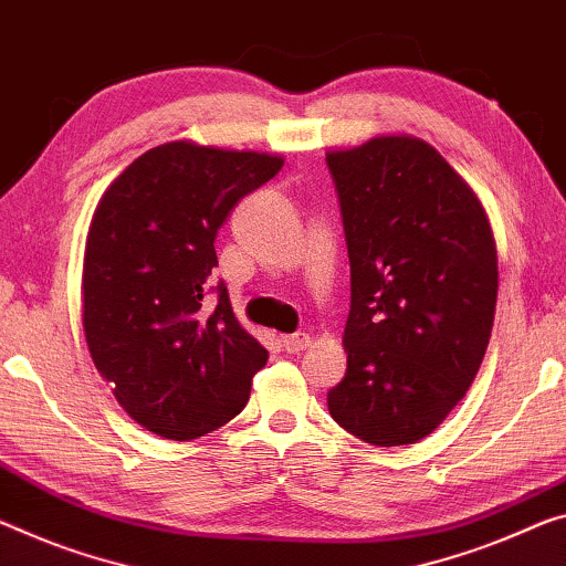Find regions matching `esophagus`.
Instances as JSON below:
<instances>
[{
  "label": "esophagus",
  "mask_w": 566,
  "mask_h": 566,
  "mask_svg": "<svg viewBox=\"0 0 566 566\" xmlns=\"http://www.w3.org/2000/svg\"><path fill=\"white\" fill-rule=\"evenodd\" d=\"M283 346L289 354H301L311 346V336L308 334H293V336H283Z\"/></svg>",
  "instance_id": "obj_1"
}]
</instances>
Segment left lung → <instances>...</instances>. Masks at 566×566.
<instances>
[{
	"label": "left lung",
	"mask_w": 566,
	"mask_h": 566,
	"mask_svg": "<svg viewBox=\"0 0 566 566\" xmlns=\"http://www.w3.org/2000/svg\"><path fill=\"white\" fill-rule=\"evenodd\" d=\"M352 311L328 412L377 448L438 430L481 369L499 295L493 230L473 187L424 138L328 149Z\"/></svg>",
	"instance_id": "1"
}]
</instances>
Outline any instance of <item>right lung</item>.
I'll return each instance as SVG.
<instances>
[{
    "instance_id": "1",
    "label": "right lung",
    "mask_w": 566,
    "mask_h": 566,
    "mask_svg": "<svg viewBox=\"0 0 566 566\" xmlns=\"http://www.w3.org/2000/svg\"><path fill=\"white\" fill-rule=\"evenodd\" d=\"M283 161L177 138L128 164L95 207L81 283L85 344L116 402L159 438L195 440L228 424L265 367L228 289L217 285L214 308L205 295L217 230Z\"/></svg>"
}]
</instances>
